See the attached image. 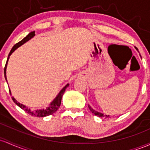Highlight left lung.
<instances>
[{
  "mask_svg": "<svg viewBox=\"0 0 150 150\" xmlns=\"http://www.w3.org/2000/svg\"><path fill=\"white\" fill-rule=\"evenodd\" d=\"M88 108H89V109L90 110V111L92 112V113H93V114L95 115H96V116L100 117H104V118H110V117H111L110 115H106L103 114V113H101V112H99L95 111V110H93V108H92L90 106V105H88Z\"/></svg>",
  "mask_w": 150,
  "mask_h": 150,
  "instance_id": "8db88e82",
  "label": "left lung"
}]
</instances>
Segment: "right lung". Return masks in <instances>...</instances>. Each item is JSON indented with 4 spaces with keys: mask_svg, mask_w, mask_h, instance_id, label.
<instances>
[{
    "mask_svg": "<svg viewBox=\"0 0 150 150\" xmlns=\"http://www.w3.org/2000/svg\"><path fill=\"white\" fill-rule=\"evenodd\" d=\"M35 35V31L30 32L28 35L26 36V37H25L22 40H21L20 42H18V43H16V45L13 47V48L11 49V52H9V55H8L7 61H6V66H5V68H4V75H5V78H6V81H7V78H6V67H7V64H8V59H9L10 55H11V54H12L13 52L14 51L18 48V47H19L20 46L23 45L24 43H25L26 42H28L29 40H30V39L32 38H33ZM68 86H69V84H67V85H65V86L64 87V88H62L61 90H60V92L59 93L58 95H57L56 98H55V99H54L53 101L50 103V106H49L48 108H46V109L31 110L30 109H29L28 107L25 106L24 105L21 104V103H18L17 100L15 99L13 97H12V100H13L14 103H16L18 106L20 107L21 109L23 110L24 111H25L28 114L32 115V116L38 117H46V116H48V115H52L53 113H55V112L57 111V109L59 108V107L60 106V104H61V100L62 98V95H63L64 93H65V89H66ZM9 92H10V94H11V90H10V89H9Z\"/></svg>",
    "mask_w": 150,
    "mask_h": 150,
    "instance_id": "right-lung-1",
    "label": "right lung"
}]
</instances>
